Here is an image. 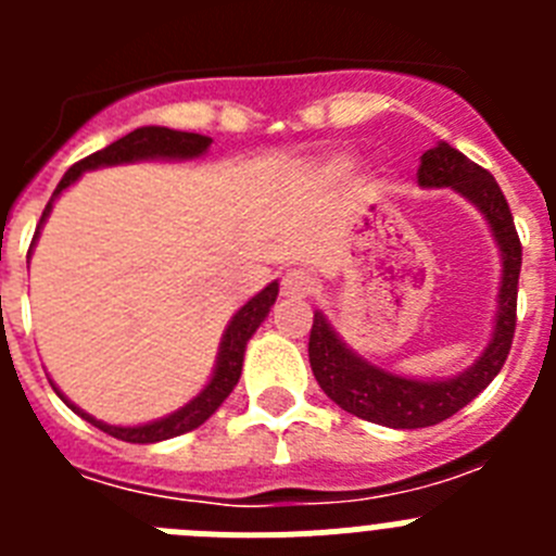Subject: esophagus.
<instances>
[{
    "label": "esophagus",
    "instance_id": "1",
    "mask_svg": "<svg viewBox=\"0 0 556 556\" xmlns=\"http://www.w3.org/2000/svg\"><path fill=\"white\" fill-rule=\"evenodd\" d=\"M314 292V278L306 269H289L281 278V294L289 301H306Z\"/></svg>",
    "mask_w": 556,
    "mask_h": 556
}]
</instances>
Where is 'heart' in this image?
I'll list each match as a JSON object with an SVG mask.
<instances>
[{"label":"heart","instance_id":"heart-1","mask_svg":"<svg viewBox=\"0 0 556 556\" xmlns=\"http://www.w3.org/2000/svg\"><path fill=\"white\" fill-rule=\"evenodd\" d=\"M348 169H351V159H348V155H333V159L328 161V172H331V175H345Z\"/></svg>","mask_w":556,"mask_h":556}]
</instances>
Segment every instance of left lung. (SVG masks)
Returning <instances> with one entry per match:
<instances>
[{"label": "left lung", "mask_w": 556, "mask_h": 556, "mask_svg": "<svg viewBox=\"0 0 556 556\" xmlns=\"http://www.w3.org/2000/svg\"><path fill=\"white\" fill-rule=\"evenodd\" d=\"M417 184L424 189H454L488 219L501 250L498 308H495V326L488 348L468 370L451 378H406L381 370L342 342V337L326 320V314L314 312L308 362L320 390L351 415L390 429H426L443 424L445 417L470 404L507 362L515 337V308H518L520 239L504 191L498 189L493 175L440 141L420 155Z\"/></svg>", "instance_id": "left-lung-1"}]
</instances>
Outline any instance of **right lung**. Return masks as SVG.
<instances>
[{"label":"right lung","instance_id":"add662e5","mask_svg":"<svg viewBox=\"0 0 556 556\" xmlns=\"http://www.w3.org/2000/svg\"><path fill=\"white\" fill-rule=\"evenodd\" d=\"M211 147L208 136H200V132H184V130H172V127H159V125H150V127H136L132 132L122 136L119 141H113L108 144L105 150L94 152V155H88L83 159L80 164H75L72 169L66 172L58 184L55 194L52 200L47 203L41 214V223H38L36 236H33V244H36L38 233H41L43 223H47L49 211L55 205V200L61 198L63 191L68 189L72 184L80 180L83 172L88 169H100V166H116V164H132V161H191V159H200L205 155V150ZM33 253V248H29ZM275 298H278V281L267 283L262 292L250 298L239 312L230 317L228 328L223 333V342H219V353H217V365H214V372H211L208 384L198 392V395L191 397L189 404L180 406L178 412H172V415L161 417V420H150V424H141V426H111V424H102L97 417H91L88 412H83L80 406L72 404L61 390H58L52 381V390L61 395L63 404L68 406L72 412H77L80 417H86L88 424L102 429L105 434L116 437V440H125V443H161V440H169V437H180L186 431L198 429L208 420L214 412L223 406L225 397L233 392V387L239 384V376H242V362H244V348H248L250 337L255 333V328L262 326L267 320L269 308H273Z\"/></svg>","mask_w":556,"mask_h":556}]
</instances>
